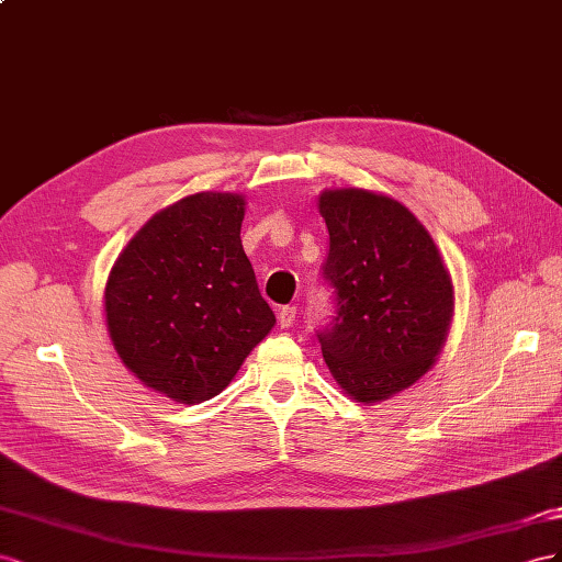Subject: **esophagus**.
I'll use <instances>...</instances> for the list:
<instances>
[{
    "mask_svg": "<svg viewBox=\"0 0 562 562\" xmlns=\"http://www.w3.org/2000/svg\"><path fill=\"white\" fill-rule=\"evenodd\" d=\"M294 319H296V306H282V308H280V313H278V325H280L282 329L292 327Z\"/></svg>",
    "mask_w": 562,
    "mask_h": 562,
    "instance_id": "34e87169",
    "label": "esophagus"
}]
</instances>
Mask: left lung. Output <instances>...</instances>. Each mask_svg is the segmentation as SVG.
Returning a JSON list of instances; mask_svg holds the SVG:
<instances>
[{"instance_id":"left-lung-1","label":"left lung","mask_w":562,"mask_h":562,"mask_svg":"<svg viewBox=\"0 0 562 562\" xmlns=\"http://www.w3.org/2000/svg\"><path fill=\"white\" fill-rule=\"evenodd\" d=\"M329 231L323 282L334 315L317 341L334 379L379 403L426 374L452 319V282L438 247L400 202L367 190L319 195Z\"/></svg>"}]
</instances>
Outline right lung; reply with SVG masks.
Here are the masks:
<instances>
[{
  "label": "right lung",
  "mask_w": 562,
  "mask_h": 562,
  "mask_svg": "<svg viewBox=\"0 0 562 562\" xmlns=\"http://www.w3.org/2000/svg\"><path fill=\"white\" fill-rule=\"evenodd\" d=\"M243 218L239 195L183 198L136 233L108 278L122 362L176 403L218 395L276 325L239 239Z\"/></svg>",
  "instance_id": "obj_1"
}]
</instances>
